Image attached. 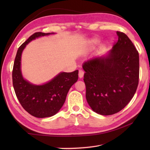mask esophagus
I'll use <instances>...</instances> for the list:
<instances>
[{
  "mask_svg": "<svg viewBox=\"0 0 150 150\" xmlns=\"http://www.w3.org/2000/svg\"><path fill=\"white\" fill-rule=\"evenodd\" d=\"M84 74V71H82V70H79V78L81 79V78L83 77Z\"/></svg>",
  "mask_w": 150,
  "mask_h": 150,
  "instance_id": "obj_1",
  "label": "esophagus"
}]
</instances>
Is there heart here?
Returning a JSON list of instances; mask_svg holds the SVG:
<instances>
[{
  "label": "heart",
  "instance_id": "b5f03b06",
  "mask_svg": "<svg viewBox=\"0 0 150 150\" xmlns=\"http://www.w3.org/2000/svg\"><path fill=\"white\" fill-rule=\"evenodd\" d=\"M92 42H93V43H97V42H98V40H97V39H94V40H93V41H92Z\"/></svg>",
  "mask_w": 150,
  "mask_h": 150
}]
</instances>
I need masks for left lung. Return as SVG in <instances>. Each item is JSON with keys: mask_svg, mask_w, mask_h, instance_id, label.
<instances>
[{"mask_svg": "<svg viewBox=\"0 0 150 150\" xmlns=\"http://www.w3.org/2000/svg\"><path fill=\"white\" fill-rule=\"evenodd\" d=\"M117 34V42L106 55L82 65L86 98L93 111L102 115L122 110L134 96L139 84V53L125 33Z\"/></svg>", "mask_w": 150, "mask_h": 150, "instance_id": "obj_1", "label": "left lung"}]
</instances>
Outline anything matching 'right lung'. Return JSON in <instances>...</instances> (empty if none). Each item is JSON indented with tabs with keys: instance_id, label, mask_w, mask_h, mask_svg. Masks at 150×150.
Returning a JSON list of instances; mask_svg holds the SVG:
<instances>
[{
	"instance_id": "right-lung-1",
	"label": "right lung",
	"mask_w": 150,
	"mask_h": 150,
	"mask_svg": "<svg viewBox=\"0 0 150 150\" xmlns=\"http://www.w3.org/2000/svg\"><path fill=\"white\" fill-rule=\"evenodd\" d=\"M53 33L37 32L18 47L12 72L13 85L22 106L31 115L45 118L55 115L60 110L73 84L78 80V70L61 72L42 85H35L25 80L21 72V55L25 47L31 40Z\"/></svg>"
}]
</instances>
